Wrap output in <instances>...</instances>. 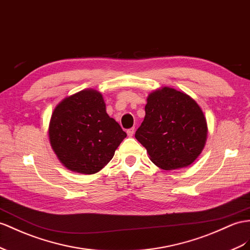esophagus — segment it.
I'll return each mask as SVG.
<instances>
[{"label":"esophagus","instance_id":"obj_1","mask_svg":"<svg viewBox=\"0 0 250 250\" xmlns=\"http://www.w3.org/2000/svg\"><path fill=\"white\" fill-rule=\"evenodd\" d=\"M126 134H127V136L132 137L133 134H134V127H131V129L127 130V131H126Z\"/></svg>","mask_w":250,"mask_h":250}]
</instances>
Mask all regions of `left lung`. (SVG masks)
<instances>
[{
	"instance_id": "8db88e82",
	"label": "left lung",
	"mask_w": 250,
	"mask_h": 250,
	"mask_svg": "<svg viewBox=\"0 0 250 250\" xmlns=\"http://www.w3.org/2000/svg\"><path fill=\"white\" fill-rule=\"evenodd\" d=\"M146 116L135 137L150 159L164 170L188 167L201 154L207 139V123L188 95L165 86L146 99Z\"/></svg>"
}]
</instances>
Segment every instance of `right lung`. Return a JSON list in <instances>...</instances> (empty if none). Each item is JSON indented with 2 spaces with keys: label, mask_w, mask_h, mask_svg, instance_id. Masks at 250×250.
Wrapping results in <instances>:
<instances>
[{
  "label": "right lung",
  "mask_w": 250,
  "mask_h": 250,
  "mask_svg": "<svg viewBox=\"0 0 250 250\" xmlns=\"http://www.w3.org/2000/svg\"><path fill=\"white\" fill-rule=\"evenodd\" d=\"M48 135L56 155L67 169L94 174L113 158L126 133L106 114L102 95L84 89L55 107Z\"/></svg>",
  "instance_id": "add662e5"
}]
</instances>
